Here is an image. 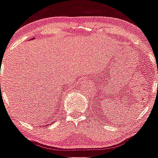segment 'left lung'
Returning <instances> with one entry per match:
<instances>
[{
	"mask_svg": "<svg viewBox=\"0 0 158 158\" xmlns=\"http://www.w3.org/2000/svg\"><path fill=\"white\" fill-rule=\"evenodd\" d=\"M95 112H96V111H95Z\"/></svg>",
	"mask_w": 158,
	"mask_h": 158,
	"instance_id": "obj_1",
	"label": "left lung"
}]
</instances>
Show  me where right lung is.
Instances as JSON below:
<instances>
[{"label": "right lung", "mask_w": 158, "mask_h": 158, "mask_svg": "<svg viewBox=\"0 0 158 158\" xmlns=\"http://www.w3.org/2000/svg\"><path fill=\"white\" fill-rule=\"evenodd\" d=\"M33 38H32V39H30V40H33Z\"/></svg>", "instance_id": "obj_1"}]
</instances>
